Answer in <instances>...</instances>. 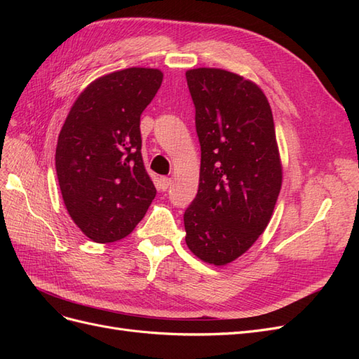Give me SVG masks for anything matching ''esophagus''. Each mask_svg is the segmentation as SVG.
Masks as SVG:
<instances>
[{
	"mask_svg": "<svg viewBox=\"0 0 359 359\" xmlns=\"http://www.w3.org/2000/svg\"><path fill=\"white\" fill-rule=\"evenodd\" d=\"M172 184V178H168V177H161L160 178V189L165 191L169 189V186Z\"/></svg>",
	"mask_w": 359,
	"mask_h": 359,
	"instance_id": "obj_1",
	"label": "esophagus"
}]
</instances>
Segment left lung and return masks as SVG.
<instances>
[{
	"mask_svg": "<svg viewBox=\"0 0 359 359\" xmlns=\"http://www.w3.org/2000/svg\"><path fill=\"white\" fill-rule=\"evenodd\" d=\"M201 142L199 189L186 243L206 264L233 262L264 233L283 181L273 112L253 81L223 69L186 72Z\"/></svg>",
	"mask_w": 359,
	"mask_h": 359,
	"instance_id": "obj_1",
	"label": "left lung"
}]
</instances>
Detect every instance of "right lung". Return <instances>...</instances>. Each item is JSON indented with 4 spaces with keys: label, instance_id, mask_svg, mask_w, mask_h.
<instances>
[{
    "label": "right lung",
    "instance_id": "add662e5",
    "mask_svg": "<svg viewBox=\"0 0 359 359\" xmlns=\"http://www.w3.org/2000/svg\"><path fill=\"white\" fill-rule=\"evenodd\" d=\"M161 81V70L147 67L100 76L64 121L55 153L60 190L72 220L94 243L132 233L156 198L139 124Z\"/></svg>",
    "mask_w": 359,
    "mask_h": 359
}]
</instances>
